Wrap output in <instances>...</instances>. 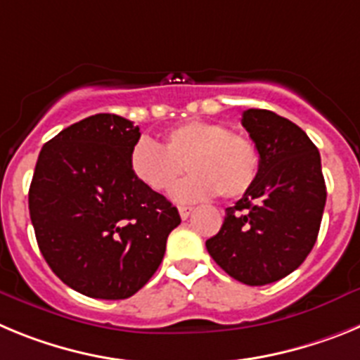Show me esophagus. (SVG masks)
Segmentation results:
<instances>
[{"label": "esophagus", "mask_w": 360, "mask_h": 360, "mask_svg": "<svg viewBox=\"0 0 360 360\" xmlns=\"http://www.w3.org/2000/svg\"><path fill=\"white\" fill-rule=\"evenodd\" d=\"M178 212H180L182 219H187L191 216V212H193V207H186V205H180V207H178Z\"/></svg>", "instance_id": "34e87169"}]
</instances>
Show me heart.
I'll return each mask as SVG.
<instances>
[{"label": "heart", "mask_w": 360, "mask_h": 360, "mask_svg": "<svg viewBox=\"0 0 360 360\" xmlns=\"http://www.w3.org/2000/svg\"><path fill=\"white\" fill-rule=\"evenodd\" d=\"M129 169L157 193L173 189L186 169L193 173L174 191L178 202H198L218 193L238 198L256 182L259 153L250 139L221 124L189 120L165 133L162 146L146 136L136 141L129 151Z\"/></svg>", "instance_id": "b5f03b06"}]
</instances>
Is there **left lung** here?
Returning <instances> with one entry per match:
<instances>
[{"label": "left lung", "mask_w": 360, "mask_h": 360, "mask_svg": "<svg viewBox=\"0 0 360 360\" xmlns=\"http://www.w3.org/2000/svg\"><path fill=\"white\" fill-rule=\"evenodd\" d=\"M241 124L259 153V174L205 247L231 278L262 287L294 272L314 249L326 186L319 151L299 126L269 110L243 111Z\"/></svg>", "instance_id": "obj_1"}]
</instances>
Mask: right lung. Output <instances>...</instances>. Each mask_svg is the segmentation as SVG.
<instances>
[{
    "label": "right lung",
    "mask_w": 360,
    "mask_h": 360,
    "mask_svg": "<svg viewBox=\"0 0 360 360\" xmlns=\"http://www.w3.org/2000/svg\"><path fill=\"white\" fill-rule=\"evenodd\" d=\"M139 126L113 113L72 124L43 146L28 191L39 250L53 274L95 299H126L160 266L180 214L133 176Z\"/></svg>",
    "instance_id": "1"
}]
</instances>
